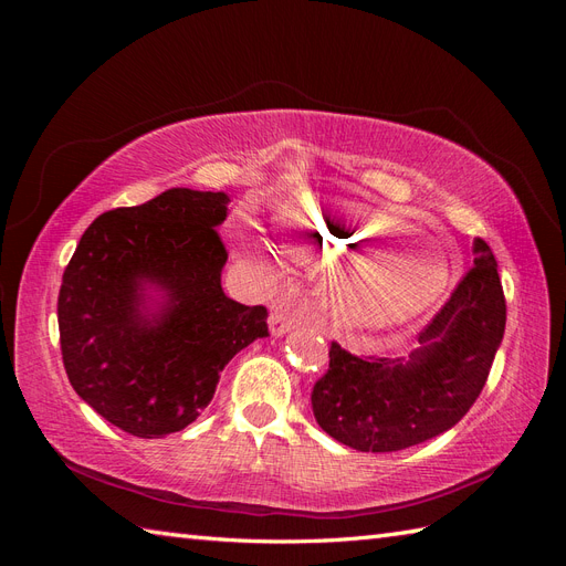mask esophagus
Wrapping results in <instances>:
<instances>
[{
	"label": "esophagus",
	"mask_w": 566,
	"mask_h": 566,
	"mask_svg": "<svg viewBox=\"0 0 566 566\" xmlns=\"http://www.w3.org/2000/svg\"><path fill=\"white\" fill-rule=\"evenodd\" d=\"M269 328H271V335L281 337V335H285V333L295 328V318H293V314H287V312H273L271 318H269Z\"/></svg>",
	"instance_id": "1"
}]
</instances>
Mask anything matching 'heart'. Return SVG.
Returning <instances> with one entry per match:
<instances>
[{
	"instance_id": "1",
	"label": "heart",
	"mask_w": 566,
	"mask_h": 566,
	"mask_svg": "<svg viewBox=\"0 0 566 566\" xmlns=\"http://www.w3.org/2000/svg\"><path fill=\"white\" fill-rule=\"evenodd\" d=\"M285 221L354 266L328 290L333 318L345 328H380L406 321L430 304L449 281V256L434 243L410 241L418 227L354 200L300 198ZM243 241L252 238L241 235Z\"/></svg>"
}]
</instances>
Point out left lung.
Segmentation results:
<instances>
[{
	"label": "left lung",
	"instance_id": "obj_1",
	"mask_svg": "<svg viewBox=\"0 0 566 566\" xmlns=\"http://www.w3.org/2000/svg\"><path fill=\"white\" fill-rule=\"evenodd\" d=\"M505 333V295L486 241L474 266L403 358L356 356L331 345V366L312 391L325 434L356 451L391 453L432 439L468 413L482 394Z\"/></svg>",
	"mask_w": 566,
	"mask_h": 566
}]
</instances>
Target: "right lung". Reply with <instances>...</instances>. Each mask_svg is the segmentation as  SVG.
Here are the masks:
<instances>
[{
	"instance_id": "add662e5",
	"label": "right lung",
	"mask_w": 566,
	"mask_h": 566,
	"mask_svg": "<svg viewBox=\"0 0 566 566\" xmlns=\"http://www.w3.org/2000/svg\"><path fill=\"white\" fill-rule=\"evenodd\" d=\"M227 193L169 188L96 217L63 271L59 333L73 389L119 430L160 439L191 424L231 358L269 335L266 306L224 295L217 227ZM164 293L147 314L145 290Z\"/></svg>"
}]
</instances>
